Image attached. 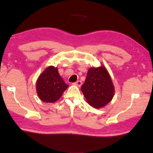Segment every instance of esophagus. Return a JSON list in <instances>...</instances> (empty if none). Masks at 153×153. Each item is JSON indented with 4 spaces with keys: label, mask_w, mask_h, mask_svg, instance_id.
Here are the masks:
<instances>
[{
    "label": "esophagus",
    "mask_w": 153,
    "mask_h": 153,
    "mask_svg": "<svg viewBox=\"0 0 153 153\" xmlns=\"http://www.w3.org/2000/svg\"><path fill=\"white\" fill-rule=\"evenodd\" d=\"M82 84V82L81 81H80V80H78V81H77L76 82L74 83V85H76V86H78V87L81 86Z\"/></svg>",
    "instance_id": "esophagus-1"
}]
</instances>
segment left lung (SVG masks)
<instances>
[{
  "mask_svg": "<svg viewBox=\"0 0 153 153\" xmlns=\"http://www.w3.org/2000/svg\"><path fill=\"white\" fill-rule=\"evenodd\" d=\"M81 90L88 104L97 108L107 105L115 92L112 80L104 66L88 69Z\"/></svg>",
  "mask_w": 153,
  "mask_h": 153,
  "instance_id": "1",
  "label": "left lung"
}]
</instances>
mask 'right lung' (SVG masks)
<instances>
[{"label": "right lung", "mask_w": 153, "mask_h": 153, "mask_svg": "<svg viewBox=\"0 0 153 153\" xmlns=\"http://www.w3.org/2000/svg\"><path fill=\"white\" fill-rule=\"evenodd\" d=\"M67 88L60 76L57 67L49 66L38 77L36 91L38 97L45 102H55L61 97Z\"/></svg>", "instance_id": "obj_1"}]
</instances>
